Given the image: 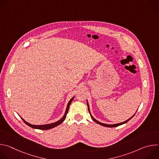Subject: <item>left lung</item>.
<instances>
[{"mask_svg": "<svg viewBox=\"0 0 159 159\" xmlns=\"http://www.w3.org/2000/svg\"><path fill=\"white\" fill-rule=\"evenodd\" d=\"M87 107H88V110H89V113H90V117H91V118L93 119V120L94 121H95L96 123H98V124H99V125H102V126H106V127H109V128H111V127H116V126H120V125H123V124H125V123H127L128 121H129L134 116V115L133 116H131L130 118H129L128 120H127L126 121H124V122H122V123H117V124H114V125H107V124H105V123H101V122H99V121H98V120H96L94 118H93V116H92V115H91V113H90V109H89V103H88V101H87Z\"/></svg>", "mask_w": 159, "mask_h": 159, "instance_id": "left-lung-1", "label": "left lung"}]
</instances>
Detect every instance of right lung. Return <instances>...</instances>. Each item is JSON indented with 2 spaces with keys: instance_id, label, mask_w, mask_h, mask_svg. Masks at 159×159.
I'll use <instances>...</instances> for the list:
<instances>
[{
  "instance_id": "add662e5",
  "label": "right lung",
  "mask_w": 159,
  "mask_h": 159,
  "mask_svg": "<svg viewBox=\"0 0 159 159\" xmlns=\"http://www.w3.org/2000/svg\"><path fill=\"white\" fill-rule=\"evenodd\" d=\"M74 99V97H73L70 101L69 102H68L67 104V106H66V111L65 112V114L63 115V116L58 121H57V122L55 123H50V124H47V125H31L28 122H26L23 118H21V119L23 120V121L27 125H28L29 126L33 128H34V129H43V130H45V129H52V128H55V126H57L58 125H60L61 123L63 122V121L65 120L66 118V114L68 113V111H69V107H70V105L71 104V102H72L73 99Z\"/></svg>"
}]
</instances>
